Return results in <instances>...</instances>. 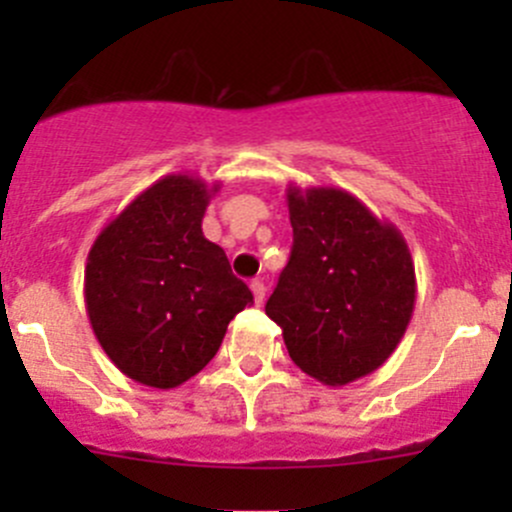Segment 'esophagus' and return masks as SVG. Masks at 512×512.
I'll return each mask as SVG.
<instances>
[{
    "label": "esophagus",
    "instance_id": "34e87169",
    "mask_svg": "<svg viewBox=\"0 0 512 512\" xmlns=\"http://www.w3.org/2000/svg\"><path fill=\"white\" fill-rule=\"evenodd\" d=\"M250 289H252V294H255V302H257V304L265 302V294H267L265 282H262V280H252V282H250Z\"/></svg>",
    "mask_w": 512,
    "mask_h": 512
}]
</instances>
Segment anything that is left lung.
<instances>
[{
    "label": "left lung",
    "mask_w": 512,
    "mask_h": 512,
    "mask_svg": "<svg viewBox=\"0 0 512 512\" xmlns=\"http://www.w3.org/2000/svg\"><path fill=\"white\" fill-rule=\"evenodd\" d=\"M292 255L265 312L294 364L327 386L379 369L416 304V272L399 227L342 188H287Z\"/></svg>",
    "instance_id": "1"
}]
</instances>
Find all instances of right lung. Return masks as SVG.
<instances>
[{
	"mask_svg": "<svg viewBox=\"0 0 512 512\" xmlns=\"http://www.w3.org/2000/svg\"><path fill=\"white\" fill-rule=\"evenodd\" d=\"M220 183L173 173L131 200L94 240L84 272L91 329L108 359L143 386L175 389L215 354L252 292L203 235Z\"/></svg>",
	"mask_w": 512,
	"mask_h": 512,
	"instance_id": "add662e5",
	"label": "right lung"
}]
</instances>
